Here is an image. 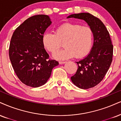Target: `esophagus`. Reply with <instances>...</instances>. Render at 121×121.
I'll return each instance as SVG.
<instances>
[{
  "mask_svg": "<svg viewBox=\"0 0 121 121\" xmlns=\"http://www.w3.org/2000/svg\"><path fill=\"white\" fill-rule=\"evenodd\" d=\"M67 62H65V61H60V62H59V63L60 65H63V64H65Z\"/></svg>",
  "mask_w": 121,
  "mask_h": 121,
  "instance_id": "34e87169",
  "label": "esophagus"
}]
</instances>
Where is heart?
Returning a JSON list of instances; mask_svg holds the SVG:
<instances>
[{"instance_id": "obj_1", "label": "heart", "mask_w": 121, "mask_h": 121, "mask_svg": "<svg viewBox=\"0 0 121 121\" xmlns=\"http://www.w3.org/2000/svg\"><path fill=\"white\" fill-rule=\"evenodd\" d=\"M93 41L91 28L77 23H63L56 28L55 34L45 32L43 36V44L50 53L55 52L64 43L65 48L53 54L57 59L86 56L91 49Z\"/></svg>"}]
</instances>
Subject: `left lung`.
I'll list each match as a JSON object with an SVG mask.
<instances>
[{"label": "left lung", "mask_w": 121, "mask_h": 121, "mask_svg": "<svg viewBox=\"0 0 121 121\" xmlns=\"http://www.w3.org/2000/svg\"><path fill=\"white\" fill-rule=\"evenodd\" d=\"M67 18L84 20L93 31L91 50L85 58L76 62L78 69L71 77L74 85L80 89L93 87L102 81L112 62L113 46L109 34L104 23L89 13L71 14Z\"/></svg>", "instance_id": "1"}]
</instances>
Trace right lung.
Instances as JSON below:
<instances>
[{
    "instance_id": "1",
    "label": "right lung",
    "mask_w": 121,
    "mask_h": 121,
    "mask_svg": "<svg viewBox=\"0 0 121 121\" xmlns=\"http://www.w3.org/2000/svg\"><path fill=\"white\" fill-rule=\"evenodd\" d=\"M47 15L29 18L15 30L10 40L9 56L16 75L27 86L38 87L47 82L59 63L49 59L43 44V36L51 25Z\"/></svg>"
}]
</instances>
